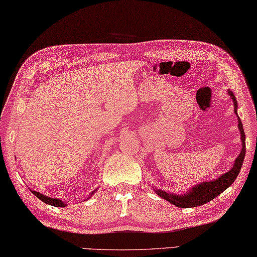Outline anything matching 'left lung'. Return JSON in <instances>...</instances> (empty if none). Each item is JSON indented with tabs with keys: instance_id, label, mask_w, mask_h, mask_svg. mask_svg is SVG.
Instances as JSON below:
<instances>
[{
	"instance_id": "left-lung-1",
	"label": "left lung",
	"mask_w": 257,
	"mask_h": 257,
	"mask_svg": "<svg viewBox=\"0 0 257 257\" xmlns=\"http://www.w3.org/2000/svg\"><path fill=\"white\" fill-rule=\"evenodd\" d=\"M227 94L233 101L234 105V112L237 116V121L238 124L237 127L239 129V133H241V143H242V149L237 158L234 161V165L231 168L230 171L226 173H223L222 176L216 178L214 180H211V181H204L195 184L194 187L189 189L187 192L182 194H174V193H169L163 191L161 189H154L155 192L161 196L162 199L166 201L170 202L173 205L178 207H194V206H200L202 204H205L207 202L212 201L215 199L217 195L221 194L223 191H225L228 187H231V184L235 181L237 178L239 171H241V168L243 165L244 158H245V134L243 129V124L241 119H239L237 114V101L236 98L234 96L231 90H227Z\"/></svg>"
}]
</instances>
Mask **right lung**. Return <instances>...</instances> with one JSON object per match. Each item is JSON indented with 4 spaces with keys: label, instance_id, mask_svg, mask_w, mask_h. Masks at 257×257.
Here are the masks:
<instances>
[{
    "label": "right lung",
    "instance_id": "add662e5",
    "mask_svg": "<svg viewBox=\"0 0 257 257\" xmlns=\"http://www.w3.org/2000/svg\"><path fill=\"white\" fill-rule=\"evenodd\" d=\"M31 191H32V193H33V194H34L35 196H37V198L40 199L41 201L45 202L46 204H50V205H53V206H57V207H64V206H66V203H65V202H63L61 199L50 198V196L42 194V193H40V192H37V191H33V190H31ZM96 191H97V189L92 191V192L88 195V198H87L86 200H88V199L90 198V196L96 192Z\"/></svg>",
    "mask_w": 257,
    "mask_h": 257
}]
</instances>
